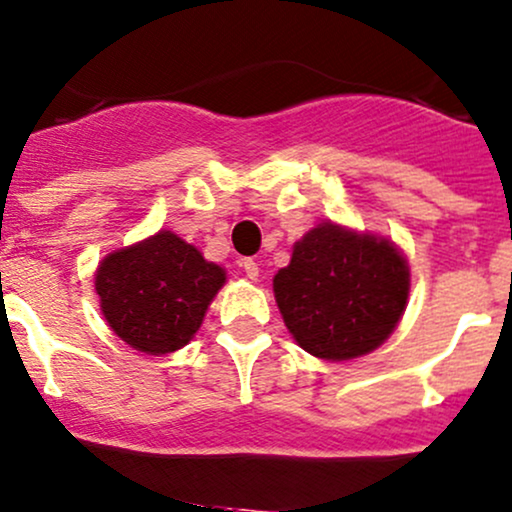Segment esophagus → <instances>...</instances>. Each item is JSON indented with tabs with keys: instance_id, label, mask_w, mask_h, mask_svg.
I'll list each match as a JSON object with an SVG mask.
<instances>
[{
	"instance_id": "34e87169",
	"label": "esophagus",
	"mask_w": 512,
	"mask_h": 512,
	"mask_svg": "<svg viewBox=\"0 0 512 512\" xmlns=\"http://www.w3.org/2000/svg\"><path fill=\"white\" fill-rule=\"evenodd\" d=\"M240 267H243V272L247 274V279H252V282H255V279L260 277V267H257V262L252 260V257H245V260L240 262Z\"/></svg>"
}]
</instances>
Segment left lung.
<instances>
[{
	"instance_id": "obj_1",
	"label": "left lung",
	"mask_w": 512,
	"mask_h": 512,
	"mask_svg": "<svg viewBox=\"0 0 512 512\" xmlns=\"http://www.w3.org/2000/svg\"><path fill=\"white\" fill-rule=\"evenodd\" d=\"M411 291L406 257L391 240L318 223L274 274L286 328L313 357L345 362L376 350L401 320Z\"/></svg>"
}]
</instances>
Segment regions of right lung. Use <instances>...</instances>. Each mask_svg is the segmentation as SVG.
<instances>
[{
  "label": "right lung",
  "mask_w": 512,
  "mask_h": 512,
  "mask_svg": "<svg viewBox=\"0 0 512 512\" xmlns=\"http://www.w3.org/2000/svg\"><path fill=\"white\" fill-rule=\"evenodd\" d=\"M223 284L226 269L206 262L172 230L111 252L94 274L109 328L145 355L182 350Z\"/></svg>",
  "instance_id": "add662e5"
}]
</instances>
